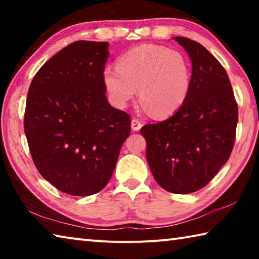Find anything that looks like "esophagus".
<instances>
[{
    "label": "esophagus",
    "instance_id": "esophagus-1",
    "mask_svg": "<svg viewBox=\"0 0 259 259\" xmlns=\"http://www.w3.org/2000/svg\"><path fill=\"white\" fill-rule=\"evenodd\" d=\"M142 126H143L142 122H140L138 119H136V117H134V119L131 120V129H133L134 131L140 130V128H142Z\"/></svg>",
    "mask_w": 259,
    "mask_h": 259
}]
</instances>
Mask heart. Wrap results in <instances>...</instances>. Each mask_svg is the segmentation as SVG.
Segmentation results:
<instances>
[{"label":"heart","mask_w":259,"mask_h":259,"mask_svg":"<svg viewBox=\"0 0 259 259\" xmlns=\"http://www.w3.org/2000/svg\"><path fill=\"white\" fill-rule=\"evenodd\" d=\"M103 82L114 104L124 105L138 97L153 115L168 116L186 102L192 84L190 59L178 50L142 45L126 51L117 66L103 71Z\"/></svg>","instance_id":"b5f03b06"}]
</instances>
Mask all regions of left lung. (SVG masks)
<instances>
[{"instance_id": "1", "label": "left lung", "mask_w": 259, "mask_h": 259, "mask_svg": "<svg viewBox=\"0 0 259 259\" xmlns=\"http://www.w3.org/2000/svg\"><path fill=\"white\" fill-rule=\"evenodd\" d=\"M192 60V84L186 102L171 117L140 129L155 181L165 191L188 194L216 176L231 155L238 124L229 75L200 43L174 37Z\"/></svg>"}]
</instances>
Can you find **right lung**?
Wrapping results in <instances>:
<instances>
[{
  "instance_id": "add662e5",
  "label": "right lung",
  "mask_w": 259,
  "mask_h": 259,
  "mask_svg": "<svg viewBox=\"0 0 259 259\" xmlns=\"http://www.w3.org/2000/svg\"><path fill=\"white\" fill-rule=\"evenodd\" d=\"M108 43L76 41L61 49L30 83L24 130L38 172L57 190L87 196L111 179L130 135V116L106 98Z\"/></svg>"
}]
</instances>
